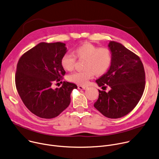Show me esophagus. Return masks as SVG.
Instances as JSON below:
<instances>
[{
    "label": "esophagus",
    "instance_id": "esophagus-1",
    "mask_svg": "<svg viewBox=\"0 0 159 159\" xmlns=\"http://www.w3.org/2000/svg\"><path fill=\"white\" fill-rule=\"evenodd\" d=\"M87 88V86H82V85H79L78 86V89H80V90H85Z\"/></svg>",
    "mask_w": 159,
    "mask_h": 159
}]
</instances>
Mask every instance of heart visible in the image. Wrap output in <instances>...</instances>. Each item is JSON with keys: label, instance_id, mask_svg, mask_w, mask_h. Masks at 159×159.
<instances>
[{"label": "heart", "instance_id": "1", "mask_svg": "<svg viewBox=\"0 0 159 159\" xmlns=\"http://www.w3.org/2000/svg\"><path fill=\"white\" fill-rule=\"evenodd\" d=\"M74 55H63L61 58V65L65 70L71 71L74 68L75 58L85 60L83 71L72 73L67 77L69 81L82 85H87L94 74L98 76L104 74L109 69L112 60V52L109 48H99L89 43L77 47Z\"/></svg>", "mask_w": 159, "mask_h": 159}]
</instances>
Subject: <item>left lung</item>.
Wrapping results in <instances>:
<instances>
[{
  "instance_id": "left-lung-1",
  "label": "left lung",
  "mask_w": 159,
  "mask_h": 159,
  "mask_svg": "<svg viewBox=\"0 0 159 159\" xmlns=\"http://www.w3.org/2000/svg\"><path fill=\"white\" fill-rule=\"evenodd\" d=\"M108 47L112 55L111 65L96 82L110 90H99L94 106L104 116L116 119L128 114L139 103L145 87V73L140 57L123 44L110 41Z\"/></svg>"
}]
</instances>
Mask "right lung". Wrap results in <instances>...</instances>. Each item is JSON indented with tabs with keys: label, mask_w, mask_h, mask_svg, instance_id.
Returning <instances> with one entry per match:
<instances>
[{
	"label": "right lung",
	"mask_w": 159,
	"mask_h": 159,
	"mask_svg": "<svg viewBox=\"0 0 159 159\" xmlns=\"http://www.w3.org/2000/svg\"><path fill=\"white\" fill-rule=\"evenodd\" d=\"M66 52L65 44L42 42L19 58L15 75L16 89L26 107L44 119L58 116L70 103V94L77 86L63 82L60 88L52 84L61 80L65 71L61 58Z\"/></svg>",
	"instance_id": "right-lung-1"
}]
</instances>
